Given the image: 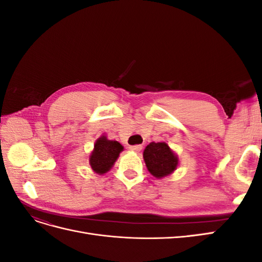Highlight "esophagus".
Returning a JSON list of instances; mask_svg holds the SVG:
<instances>
[{"label": "esophagus", "mask_w": 262, "mask_h": 262, "mask_svg": "<svg viewBox=\"0 0 262 262\" xmlns=\"http://www.w3.org/2000/svg\"><path fill=\"white\" fill-rule=\"evenodd\" d=\"M129 149L134 150V152H140V150L142 149V145H131V146H129Z\"/></svg>", "instance_id": "1"}]
</instances>
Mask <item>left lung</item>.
<instances>
[{
    "instance_id": "8db88e82",
    "label": "left lung",
    "mask_w": 262,
    "mask_h": 262,
    "mask_svg": "<svg viewBox=\"0 0 262 262\" xmlns=\"http://www.w3.org/2000/svg\"><path fill=\"white\" fill-rule=\"evenodd\" d=\"M148 171L156 178L168 176L177 168L178 158L165 142H152L143 152Z\"/></svg>"
}]
</instances>
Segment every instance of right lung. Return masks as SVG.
<instances>
[{
    "label": "right lung",
    "instance_id": "right-lung-1",
    "mask_svg": "<svg viewBox=\"0 0 262 262\" xmlns=\"http://www.w3.org/2000/svg\"><path fill=\"white\" fill-rule=\"evenodd\" d=\"M122 149L123 146L119 142L107 140L106 137H100L95 143L90 158L92 169L100 175L107 172L113 167Z\"/></svg>",
    "mask_w": 262,
    "mask_h": 262
}]
</instances>
